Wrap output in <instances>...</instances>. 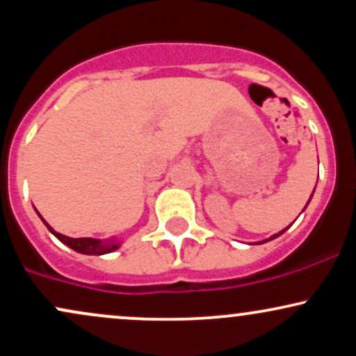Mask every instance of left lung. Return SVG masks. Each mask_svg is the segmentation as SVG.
I'll use <instances>...</instances> for the list:
<instances>
[{
  "instance_id": "obj_1",
  "label": "left lung",
  "mask_w": 356,
  "mask_h": 356,
  "mask_svg": "<svg viewBox=\"0 0 356 356\" xmlns=\"http://www.w3.org/2000/svg\"><path fill=\"white\" fill-rule=\"evenodd\" d=\"M314 192V191H313ZM312 197H313V194H312ZM312 197H309V201H312ZM309 201H308V204H309ZM308 204H306V206H308ZM306 206H305V209H306ZM303 209V211H305ZM289 226H291V224H289ZM289 226L288 227H286V229H289ZM286 229H283V231H280V232H277V234H275V236H271V238H268V239H264V241H259V243H257V244H264V243H268V241H273V239H276L277 238V236H281V234H283V232L286 231Z\"/></svg>"
}]
</instances>
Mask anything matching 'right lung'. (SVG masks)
<instances>
[{
	"instance_id": "obj_1",
	"label": "right lung",
	"mask_w": 356,
	"mask_h": 356,
	"mask_svg": "<svg viewBox=\"0 0 356 356\" xmlns=\"http://www.w3.org/2000/svg\"><path fill=\"white\" fill-rule=\"evenodd\" d=\"M38 212V211H36ZM40 216V212H38ZM40 219L43 220L44 226L48 227V231L51 232L53 236H55L56 239L61 241V243L65 244V246H68L73 251L80 252V254H88V256H102V254H108V252H113L117 251L118 248L122 246V241L118 238H110V239H95V238H68V236H63L60 234V232H56L50 224L44 220L42 216H40Z\"/></svg>"
}]
</instances>
